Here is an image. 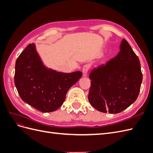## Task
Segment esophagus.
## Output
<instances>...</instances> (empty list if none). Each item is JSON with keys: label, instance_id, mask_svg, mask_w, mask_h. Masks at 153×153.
Segmentation results:
<instances>
[{"label": "esophagus", "instance_id": "obj_1", "mask_svg": "<svg viewBox=\"0 0 153 153\" xmlns=\"http://www.w3.org/2000/svg\"><path fill=\"white\" fill-rule=\"evenodd\" d=\"M89 66L88 65H85V66H84V68H83L82 74H83V76H84V77H85L87 76L88 70H89Z\"/></svg>", "mask_w": 153, "mask_h": 153}]
</instances>
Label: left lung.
Masks as SVG:
<instances>
[{"instance_id":"1","label":"left lung","mask_w":153,"mask_h":153,"mask_svg":"<svg viewBox=\"0 0 153 153\" xmlns=\"http://www.w3.org/2000/svg\"><path fill=\"white\" fill-rule=\"evenodd\" d=\"M117 55L89 75L90 104L100 112L117 114L135 102L142 82L140 61L126 39Z\"/></svg>"}]
</instances>
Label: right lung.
Masks as SVG:
<instances>
[{
    "mask_svg": "<svg viewBox=\"0 0 153 153\" xmlns=\"http://www.w3.org/2000/svg\"><path fill=\"white\" fill-rule=\"evenodd\" d=\"M82 76L81 71H57L44 64L35 43L29 44L15 64V84L22 100L42 112L57 110L67 92Z\"/></svg>",
    "mask_w": 153,
    "mask_h": 153,
    "instance_id": "1",
    "label": "right lung"
}]
</instances>
